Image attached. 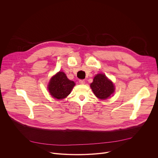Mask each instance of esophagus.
I'll return each instance as SVG.
<instances>
[{"label": "esophagus", "instance_id": "obj_1", "mask_svg": "<svg viewBox=\"0 0 158 158\" xmlns=\"http://www.w3.org/2000/svg\"><path fill=\"white\" fill-rule=\"evenodd\" d=\"M79 83H80L81 84H85V81L83 80V79L79 80Z\"/></svg>", "mask_w": 158, "mask_h": 158}]
</instances>
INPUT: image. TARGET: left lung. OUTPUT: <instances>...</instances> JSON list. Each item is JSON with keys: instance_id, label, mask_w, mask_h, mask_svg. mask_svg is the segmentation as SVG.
Segmentation results:
<instances>
[{"instance_id": "obj_1", "label": "left lung", "mask_w": 158, "mask_h": 158, "mask_svg": "<svg viewBox=\"0 0 158 158\" xmlns=\"http://www.w3.org/2000/svg\"><path fill=\"white\" fill-rule=\"evenodd\" d=\"M90 85L95 96L101 99H106L110 97L115 89L113 83L102 74L96 75Z\"/></svg>"}]
</instances>
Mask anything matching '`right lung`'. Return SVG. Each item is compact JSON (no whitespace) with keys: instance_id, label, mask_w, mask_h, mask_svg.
<instances>
[{"instance_id":"add662e5","label":"right lung","mask_w":158,"mask_h":158,"mask_svg":"<svg viewBox=\"0 0 158 158\" xmlns=\"http://www.w3.org/2000/svg\"><path fill=\"white\" fill-rule=\"evenodd\" d=\"M74 85V81L67 79L63 72H59L51 78L48 85V89L53 98L62 99L71 93Z\"/></svg>"}]
</instances>
